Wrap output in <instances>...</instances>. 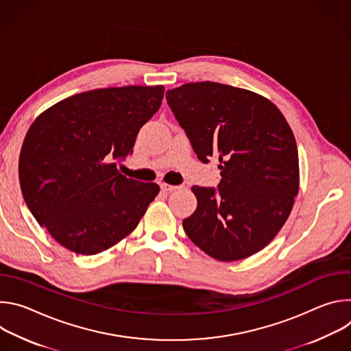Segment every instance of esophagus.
<instances>
[{"label": "esophagus", "mask_w": 351, "mask_h": 351, "mask_svg": "<svg viewBox=\"0 0 351 351\" xmlns=\"http://www.w3.org/2000/svg\"><path fill=\"white\" fill-rule=\"evenodd\" d=\"M161 189L164 191H173V190H178L179 186H173V184H168V183H161Z\"/></svg>", "instance_id": "1"}]
</instances>
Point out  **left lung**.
<instances>
[{"instance_id": "8db88e82", "label": "left lung", "mask_w": 351, "mask_h": 351, "mask_svg": "<svg viewBox=\"0 0 351 351\" xmlns=\"http://www.w3.org/2000/svg\"><path fill=\"white\" fill-rule=\"evenodd\" d=\"M167 101L202 162L218 158L221 182L193 186L195 211L183 221L190 240L218 261L258 253L285 225L298 193L294 134L268 98L214 82L186 83Z\"/></svg>"}]
</instances>
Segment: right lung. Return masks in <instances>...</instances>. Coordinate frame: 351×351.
Segmentation results:
<instances>
[{"mask_svg": "<svg viewBox=\"0 0 351 351\" xmlns=\"http://www.w3.org/2000/svg\"><path fill=\"white\" fill-rule=\"evenodd\" d=\"M164 86L75 94L41 112L19 157V182L36 221L62 247L103 253L132 233L160 193L119 173L140 128L161 107Z\"/></svg>", "mask_w": 351, "mask_h": 351, "instance_id": "right-lung-1", "label": "right lung"}]
</instances>
